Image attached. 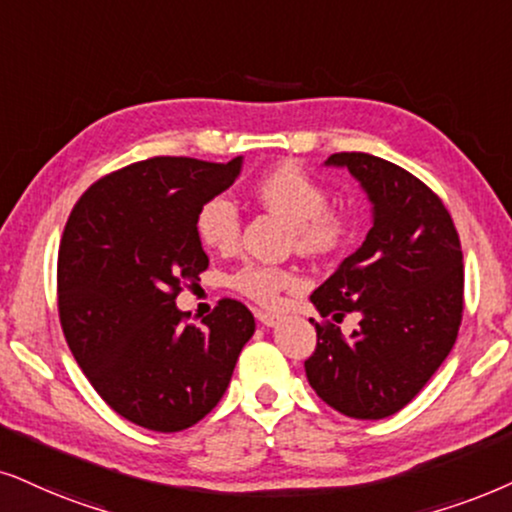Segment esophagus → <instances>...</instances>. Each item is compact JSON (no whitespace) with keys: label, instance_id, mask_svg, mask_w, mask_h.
<instances>
[{"label":"esophagus","instance_id":"obj_1","mask_svg":"<svg viewBox=\"0 0 512 512\" xmlns=\"http://www.w3.org/2000/svg\"><path fill=\"white\" fill-rule=\"evenodd\" d=\"M257 321H260L262 326L274 328V326H278V321H281V316L271 314V312H257Z\"/></svg>","mask_w":512,"mask_h":512}]
</instances>
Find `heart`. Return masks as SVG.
Wrapping results in <instances>:
<instances>
[{
	"mask_svg": "<svg viewBox=\"0 0 512 512\" xmlns=\"http://www.w3.org/2000/svg\"><path fill=\"white\" fill-rule=\"evenodd\" d=\"M255 196L264 208L286 217L295 226L297 248L307 255H331L345 248L354 236L349 212L328 208V193L297 165H278L262 174ZM196 231L205 248L229 252L241 238V217L229 198L217 196L198 210ZM302 278L290 269L248 262L229 276V286L262 307H276L286 290L300 288Z\"/></svg>",
	"mask_w": 512,
	"mask_h": 512,
	"instance_id": "heart-1",
	"label": "heart"
}]
</instances>
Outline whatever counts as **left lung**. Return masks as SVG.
I'll return each mask as SVG.
<instances>
[{"label": "left lung", "instance_id": "1", "mask_svg": "<svg viewBox=\"0 0 512 512\" xmlns=\"http://www.w3.org/2000/svg\"><path fill=\"white\" fill-rule=\"evenodd\" d=\"M373 205L357 252L309 300L323 319L304 361L309 385L335 411L380 420L404 409L442 366L463 316V252L437 193L399 165L368 153H333ZM347 313L360 326L341 335Z\"/></svg>", "mask_w": 512, "mask_h": 512}]
</instances>
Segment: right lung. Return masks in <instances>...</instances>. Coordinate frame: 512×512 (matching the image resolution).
<instances>
[{"mask_svg": "<svg viewBox=\"0 0 512 512\" xmlns=\"http://www.w3.org/2000/svg\"><path fill=\"white\" fill-rule=\"evenodd\" d=\"M243 158H148L82 193L58 248V316L101 399L146 430L179 432L215 409L255 316L219 300L200 326L177 309L208 255L198 210L229 189Z\"/></svg>", "mask_w": 512, "mask_h": 512, "instance_id": "obj_1", "label": "right lung"}]
</instances>
